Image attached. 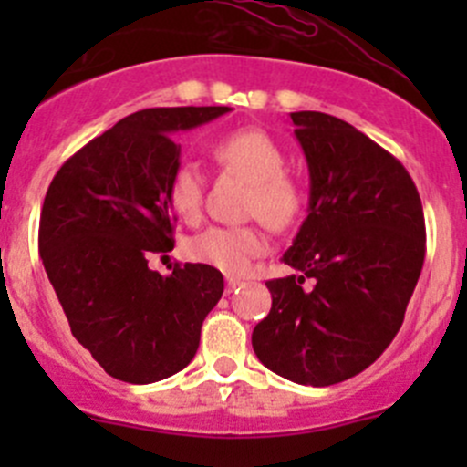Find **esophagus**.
I'll use <instances>...</instances> for the list:
<instances>
[{"label":"esophagus","instance_id":"1","mask_svg":"<svg viewBox=\"0 0 467 467\" xmlns=\"http://www.w3.org/2000/svg\"><path fill=\"white\" fill-rule=\"evenodd\" d=\"M242 285H244V282L239 280V277H228V280H225V291L230 294V291H234L237 286H242Z\"/></svg>","mask_w":467,"mask_h":467}]
</instances>
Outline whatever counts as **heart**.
<instances>
[{
	"instance_id": "heart-1",
	"label": "heart",
	"mask_w": 467,
	"mask_h": 467,
	"mask_svg": "<svg viewBox=\"0 0 467 467\" xmlns=\"http://www.w3.org/2000/svg\"><path fill=\"white\" fill-rule=\"evenodd\" d=\"M223 167L251 182L248 212L266 225L285 230L300 219L305 194L298 182L285 173V153L271 135L257 129L234 130L212 146ZM205 178L194 162H181L169 181V203L187 221H194L203 207ZM266 253V239L253 225L223 228L212 225L187 242V255L228 275H242L255 257Z\"/></svg>"
}]
</instances>
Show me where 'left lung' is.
<instances>
[{
    "mask_svg": "<svg viewBox=\"0 0 467 467\" xmlns=\"http://www.w3.org/2000/svg\"><path fill=\"white\" fill-rule=\"evenodd\" d=\"M291 121L309 207L282 262L300 275L266 282L273 305L253 350L280 378L329 386L368 368L402 327L425 262V214L407 169L368 135L325 112Z\"/></svg>",
    "mask_w": 467,
    "mask_h": 467,
    "instance_id": "8db88e82",
    "label": "left lung"
}]
</instances>
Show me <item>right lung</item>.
I'll use <instances>...</instances> for the list:
<instances>
[{
  "mask_svg": "<svg viewBox=\"0 0 467 467\" xmlns=\"http://www.w3.org/2000/svg\"><path fill=\"white\" fill-rule=\"evenodd\" d=\"M230 110L133 112L77 150L47 190L37 234L47 277L74 338L115 379L153 384L185 368L223 294L214 266L185 264L160 275L149 255L173 248V138Z\"/></svg>",
  "mask_w": 467,
  "mask_h": 467,
  "instance_id": "add662e5",
  "label": "right lung"
}]
</instances>
